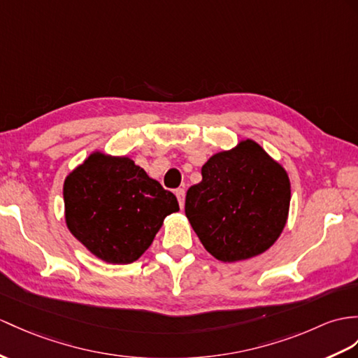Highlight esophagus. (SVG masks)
Here are the masks:
<instances>
[{
  "mask_svg": "<svg viewBox=\"0 0 358 358\" xmlns=\"http://www.w3.org/2000/svg\"><path fill=\"white\" fill-rule=\"evenodd\" d=\"M176 197H178V200H179L180 208L184 209V205H185V189H184V188L176 189Z\"/></svg>",
  "mask_w": 358,
  "mask_h": 358,
  "instance_id": "esophagus-1",
  "label": "esophagus"
}]
</instances>
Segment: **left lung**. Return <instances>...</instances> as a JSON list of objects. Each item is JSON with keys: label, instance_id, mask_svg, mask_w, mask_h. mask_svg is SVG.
Here are the masks:
<instances>
[{"label": "left lung", "instance_id": "1", "mask_svg": "<svg viewBox=\"0 0 358 358\" xmlns=\"http://www.w3.org/2000/svg\"><path fill=\"white\" fill-rule=\"evenodd\" d=\"M290 196L282 165L245 139L205 162L202 182L187 191L185 214L209 254L235 263L273 246L287 223Z\"/></svg>", "mask_w": 358, "mask_h": 358}]
</instances>
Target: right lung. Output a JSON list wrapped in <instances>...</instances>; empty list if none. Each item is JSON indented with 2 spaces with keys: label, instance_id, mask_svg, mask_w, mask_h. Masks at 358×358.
I'll list each match as a JSON object with an SVG mask.
<instances>
[{
  "label": "right lung",
  "instance_id": "add662e5",
  "mask_svg": "<svg viewBox=\"0 0 358 358\" xmlns=\"http://www.w3.org/2000/svg\"><path fill=\"white\" fill-rule=\"evenodd\" d=\"M65 222L92 255L130 264L149 249L178 199L127 156L94 152L64 182Z\"/></svg>",
  "mask_w": 358,
  "mask_h": 358
}]
</instances>
